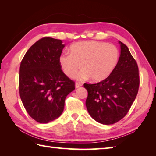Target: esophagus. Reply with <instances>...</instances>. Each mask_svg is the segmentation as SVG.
I'll return each instance as SVG.
<instances>
[{"instance_id": "34e87169", "label": "esophagus", "mask_w": 156, "mask_h": 156, "mask_svg": "<svg viewBox=\"0 0 156 156\" xmlns=\"http://www.w3.org/2000/svg\"><path fill=\"white\" fill-rule=\"evenodd\" d=\"M82 85H83V84L80 83H76V84H75V87H76V89L80 87Z\"/></svg>"}]
</instances>
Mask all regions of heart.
Segmentation results:
<instances>
[{"label": "heart", "instance_id": "heart-1", "mask_svg": "<svg viewBox=\"0 0 156 156\" xmlns=\"http://www.w3.org/2000/svg\"><path fill=\"white\" fill-rule=\"evenodd\" d=\"M69 50L70 54H62L58 58L62 72L69 78H73L81 65L83 71L76 78L101 82L111 75L119 60L117 47L102 42H78Z\"/></svg>", "mask_w": 156, "mask_h": 156}]
</instances>
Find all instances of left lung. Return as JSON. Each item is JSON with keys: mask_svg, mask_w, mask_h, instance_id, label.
I'll use <instances>...</instances> for the list:
<instances>
[{"mask_svg": "<svg viewBox=\"0 0 156 156\" xmlns=\"http://www.w3.org/2000/svg\"><path fill=\"white\" fill-rule=\"evenodd\" d=\"M118 43L119 60L111 75L98 83L84 84L88 92L85 103L89 115L103 125H112L125 117L138 91V65L128 47Z\"/></svg>", "mask_w": 156, "mask_h": 156, "instance_id": "1", "label": "left lung"}]
</instances>
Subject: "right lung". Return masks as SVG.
Instances as JSON below:
<instances>
[{"mask_svg":"<svg viewBox=\"0 0 156 156\" xmlns=\"http://www.w3.org/2000/svg\"><path fill=\"white\" fill-rule=\"evenodd\" d=\"M64 47L61 40L43 38L28 49L20 63V98L29 115L39 123L60 116L66 97L75 89L74 82L59 65Z\"/></svg>","mask_w":156,"mask_h":156,"instance_id":"add662e5","label":"right lung"}]
</instances>
